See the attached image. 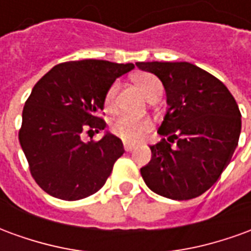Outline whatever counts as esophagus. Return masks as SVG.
<instances>
[{"label":"esophagus","instance_id":"34e87169","mask_svg":"<svg viewBox=\"0 0 251 251\" xmlns=\"http://www.w3.org/2000/svg\"><path fill=\"white\" fill-rule=\"evenodd\" d=\"M124 148H125V151L126 152H131V151H133V149H134V145H131V144H127V142H125V144H124Z\"/></svg>","mask_w":251,"mask_h":251}]
</instances>
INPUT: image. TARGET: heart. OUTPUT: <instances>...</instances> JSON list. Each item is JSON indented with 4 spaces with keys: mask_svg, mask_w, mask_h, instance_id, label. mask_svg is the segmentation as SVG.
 <instances>
[{
    "mask_svg": "<svg viewBox=\"0 0 251 251\" xmlns=\"http://www.w3.org/2000/svg\"><path fill=\"white\" fill-rule=\"evenodd\" d=\"M134 82L141 90V93L149 98L153 94L161 90V83L157 77L152 74H141L134 77ZM117 94H118V83H113L104 95L103 107L106 111H114L117 107ZM153 124L148 117H133V115L122 114L111 121L110 124V131L121 138L122 141L136 142L141 141L148 131L152 130Z\"/></svg>",
    "mask_w": 251,
    "mask_h": 251,
    "instance_id": "b5f03b06",
    "label": "heart"
}]
</instances>
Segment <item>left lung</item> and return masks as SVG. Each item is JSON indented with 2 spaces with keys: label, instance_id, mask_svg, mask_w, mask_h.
<instances>
[{
  "label": "left lung",
  "instance_id": "1",
  "mask_svg": "<svg viewBox=\"0 0 251 251\" xmlns=\"http://www.w3.org/2000/svg\"><path fill=\"white\" fill-rule=\"evenodd\" d=\"M167 91L168 111L151 145L152 158L141 176L153 192L175 200L194 199L221 177L241 133V111L223 83L187 62H140ZM175 142L176 145L172 147Z\"/></svg>",
  "mask_w": 251,
  "mask_h": 251
}]
</instances>
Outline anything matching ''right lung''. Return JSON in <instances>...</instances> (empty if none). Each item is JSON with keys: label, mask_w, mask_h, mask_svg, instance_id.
I'll use <instances>...</instances> for the list:
<instances>
[{"label": "right lung", "mask_w": 251, "mask_h": 251, "mask_svg": "<svg viewBox=\"0 0 251 251\" xmlns=\"http://www.w3.org/2000/svg\"><path fill=\"white\" fill-rule=\"evenodd\" d=\"M134 68L86 59L55 66L36 83L25 102L19 131L32 177L62 200L84 199L102 188L124 154L118 137L82 141V133L106 127L102 109L107 88Z\"/></svg>", "instance_id": "add662e5"}]
</instances>
